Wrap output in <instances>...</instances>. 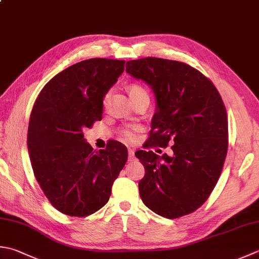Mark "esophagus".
Wrapping results in <instances>:
<instances>
[{"mask_svg":"<svg viewBox=\"0 0 259 259\" xmlns=\"http://www.w3.org/2000/svg\"><path fill=\"white\" fill-rule=\"evenodd\" d=\"M128 154H129V159L133 160L135 158V150L134 149H129L128 150Z\"/></svg>","mask_w":259,"mask_h":259,"instance_id":"1","label":"esophagus"}]
</instances>
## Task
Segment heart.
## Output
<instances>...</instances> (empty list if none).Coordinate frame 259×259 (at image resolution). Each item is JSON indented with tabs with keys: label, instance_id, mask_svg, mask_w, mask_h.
Returning <instances> with one entry per match:
<instances>
[{
	"label": "heart",
	"instance_id": "obj_1",
	"mask_svg": "<svg viewBox=\"0 0 259 259\" xmlns=\"http://www.w3.org/2000/svg\"><path fill=\"white\" fill-rule=\"evenodd\" d=\"M128 91L133 100L138 99L140 96H148L147 91L139 84H131L128 88ZM121 136H122V138L125 141H128V143H133V141L136 140V131L133 128L123 129L121 131Z\"/></svg>",
	"mask_w": 259,
	"mask_h": 259
}]
</instances>
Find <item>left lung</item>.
<instances>
[{
	"label": "left lung",
	"instance_id": "1",
	"mask_svg": "<svg viewBox=\"0 0 259 259\" xmlns=\"http://www.w3.org/2000/svg\"><path fill=\"white\" fill-rule=\"evenodd\" d=\"M126 73L148 84L157 109L144 148L168 144L171 155L135 154L145 167L139 193L145 205L167 219L194 212L221 175L228 150V116L221 96L199 70L176 60H129Z\"/></svg>",
	"mask_w": 259,
	"mask_h": 259
}]
</instances>
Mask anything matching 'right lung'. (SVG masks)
I'll return each instance as SVG.
<instances>
[{"label": "right lung", "mask_w": 259, "mask_h": 259, "mask_svg": "<svg viewBox=\"0 0 259 259\" xmlns=\"http://www.w3.org/2000/svg\"><path fill=\"white\" fill-rule=\"evenodd\" d=\"M124 63L92 58L74 64L50 79L33 104L28 128L31 166L45 195L64 214L88 217L108 203L128 159L119 141L96 151L83 134L102 120L103 99Z\"/></svg>", "instance_id": "1"}]
</instances>
